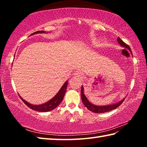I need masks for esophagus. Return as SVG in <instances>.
I'll use <instances>...</instances> for the list:
<instances>
[{
	"instance_id": "esophagus-1",
	"label": "esophagus",
	"mask_w": 147,
	"mask_h": 147,
	"mask_svg": "<svg viewBox=\"0 0 147 147\" xmlns=\"http://www.w3.org/2000/svg\"><path fill=\"white\" fill-rule=\"evenodd\" d=\"M74 76H75L76 78H82V73H80V71H76V72H74Z\"/></svg>"
}]
</instances>
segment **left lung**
Listing matches in <instances>:
<instances>
[{
    "instance_id": "8db88e82",
    "label": "left lung",
    "mask_w": 147,
    "mask_h": 147,
    "mask_svg": "<svg viewBox=\"0 0 147 147\" xmlns=\"http://www.w3.org/2000/svg\"><path fill=\"white\" fill-rule=\"evenodd\" d=\"M117 41L122 47H125V48L128 49L131 53V49L130 48V47H129L127 44L124 43V41H122V39L120 38H117ZM81 98H82V100L83 104H84V106H85L86 108L89 109V110H90L91 111H93L94 113H105L111 110H113V109L117 108V107L120 106L121 104L123 103V102L124 100V98H123V100L119 101L117 103L114 104H111V105H108V106H98L93 105V104H91L90 102L88 100V98H86L85 94H84L83 86H82V89H81Z\"/></svg>"
}]
</instances>
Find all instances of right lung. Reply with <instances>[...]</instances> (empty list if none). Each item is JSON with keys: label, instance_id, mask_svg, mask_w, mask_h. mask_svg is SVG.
<instances>
[{"label": "right lung", "instance_id": "1", "mask_svg": "<svg viewBox=\"0 0 147 147\" xmlns=\"http://www.w3.org/2000/svg\"><path fill=\"white\" fill-rule=\"evenodd\" d=\"M45 31H37L34 33L32 34H38V33H44ZM67 84H68V81L65 82L63 86L61 87V88L60 89V90L59 91V92L57 93L54 97L50 100L49 101L47 102L46 103L41 104V105H33V104H31L28 102H27L26 101L23 100L21 96L20 98H21V100L24 102V103L26 104V105L29 107L30 108H31L32 109H34V110H36L37 111H41V112H46V111H49L54 109V108H56L57 106H58L59 104L61 102V101L63 100L65 93L66 89H67Z\"/></svg>", "mask_w": 147, "mask_h": 147}]
</instances>
